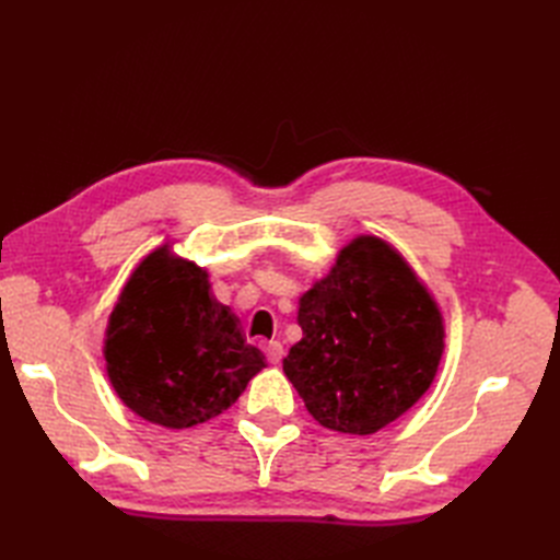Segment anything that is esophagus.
<instances>
[{
	"label": "esophagus",
	"mask_w": 560,
	"mask_h": 560,
	"mask_svg": "<svg viewBox=\"0 0 560 560\" xmlns=\"http://www.w3.org/2000/svg\"><path fill=\"white\" fill-rule=\"evenodd\" d=\"M264 352H266V360H268L270 364H278V362L282 360V354H284L280 341H268V343H264Z\"/></svg>",
	"instance_id": "34e87169"
}]
</instances>
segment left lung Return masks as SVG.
<instances>
[{
  "label": "left lung",
  "instance_id": "left-lung-1",
  "mask_svg": "<svg viewBox=\"0 0 560 560\" xmlns=\"http://www.w3.org/2000/svg\"><path fill=\"white\" fill-rule=\"evenodd\" d=\"M303 338L282 369L329 430L374 434L428 393L444 325L428 290L378 238L341 249L331 273L299 301Z\"/></svg>",
  "mask_w": 560,
  "mask_h": 560
}]
</instances>
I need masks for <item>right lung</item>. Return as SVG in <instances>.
I'll use <instances>...</instances> for the list:
<instances>
[{
	"mask_svg": "<svg viewBox=\"0 0 560 560\" xmlns=\"http://www.w3.org/2000/svg\"><path fill=\"white\" fill-rule=\"evenodd\" d=\"M107 374L128 409L163 428H194L243 395L266 366L206 270L165 247L140 264L109 317Z\"/></svg>",
	"mask_w": 560,
	"mask_h": 560,
	"instance_id": "right-lung-1",
	"label": "right lung"
}]
</instances>
